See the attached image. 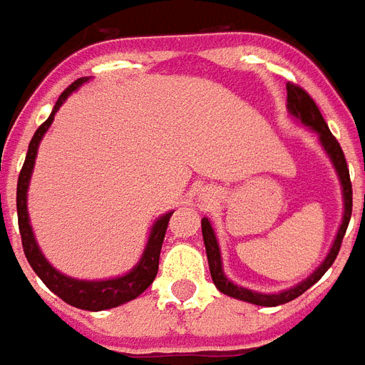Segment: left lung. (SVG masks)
I'll use <instances>...</instances> for the list:
<instances>
[{"instance_id": "8db88e82", "label": "left lung", "mask_w": 365, "mask_h": 365, "mask_svg": "<svg viewBox=\"0 0 365 365\" xmlns=\"http://www.w3.org/2000/svg\"><path fill=\"white\" fill-rule=\"evenodd\" d=\"M287 110L291 115H294L297 120L304 123L307 128H311L317 135H319V141L322 149L327 151V155L330 157V161L334 165L336 175L340 178V185H342V200H344V216L342 224L338 228V234H336L334 242H332V247L330 252L324 257V261L320 263L317 269L312 271L309 277L301 281L299 285L291 287V289H285L281 293H255L252 289H245V287H237L230 281L226 275H224V269H222V255H220L218 240H216V234L212 230V224L208 218H202V237H204V247H206V255H208V265H210V275L214 285L218 287L220 293L228 294V297H234V299H240V301L252 302V304H259V307H277V304H285V302L293 301L297 297H301L307 289H311L317 281H319L328 269L330 265L334 263L336 255L340 252V245H342L344 234H346V228L350 224V216H352V182H350V170H348V165H346V159H344L342 147L336 141V137L330 133L327 121L320 113L319 106L314 104L311 96L307 94L301 86L297 84H291L287 82Z\"/></svg>"}]
</instances>
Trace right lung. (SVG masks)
<instances>
[{"mask_svg":"<svg viewBox=\"0 0 365 365\" xmlns=\"http://www.w3.org/2000/svg\"><path fill=\"white\" fill-rule=\"evenodd\" d=\"M84 82H88V76L74 80L71 86L58 96V100H56L48 120L35 131V135L31 139L29 151H27L23 169L19 173V180H17V220H19V234H21L25 257L29 261L33 271L41 277V281L56 297H61L64 302H68V304L76 307V309H82V311L96 312L113 309V307H120L123 302L133 301V299H137L139 294L145 291L147 287L153 283L155 275L159 271V255H161L163 240H165V232H167L173 212H167V214H163L161 218H157L153 228H151V234H149V240H147L141 259L137 261V265L133 269L125 273V275H121V277L104 279V281H82V279L66 277L64 273L54 269L53 265L46 261L43 252L38 250L37 240H35V234H33V228H31L29 212H27V190H29L31 173H33V167H35L38 143H41V139L46 133V129L51 128L54 113L58 112V108L64 104V100L74 90H78Z\"/></svg>","mask_w":365,"mask_h":365,"instance_id":"right-lung-1","label":"right lung"}]
</instances>
